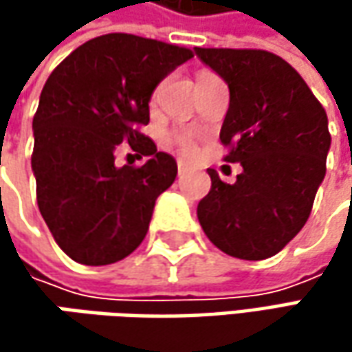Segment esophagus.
I'll return each instance as SVG.
<instances>
[{
	"label": "esophagus",
	"mask_w": 352,
	"mask_h": 352,
	"mask_svg": "<svg viewBox=\"0 0 352 352\" xmlns=\"http://www.w3.org/2000/svg\"><path fill=\"white\" fill-rule=\"evenodd\" d=\"M188 170V166H186V162H182V160H178V174H184Z\"/></svg>",
	"instance_id": "1"
}]
</instances>
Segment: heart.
Listing matches in <instances>:
<instances>
[{
    "label": "heart",
    "mask_w": 352,
    "mask_h": 352,
    "mask_svg": "<svg viewBox=\"0 0 352 352\" xmlns=\"http://www.w3.org/2000/svg\"><path fill=\"white\" fill-rule=\"evenodd\" d=\"M204 74V72H201ZM166 141L172 146H176L180 151V155L184 156H194L196 155L197 146L196 139H194V133L192 131H174L166 137Z\"/></svg>",
    "instance_id": "obj_1"
}]
</instances>
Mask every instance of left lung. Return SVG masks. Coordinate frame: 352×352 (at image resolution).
<instances>
[{
    "instance_id": "obj_1",
    "label": "left lung",
    "mask_w": 352,
    "mask_h": 352,
    "mask_svg": "<svg viewBox=\"0 0 352 352\" xmlns=\"http://www.w3.org/2000/svg\"><path fill=\"white\" fill-rule=\"evenodd\" d=\"M196 54L229 86L219 139L229 146L225 160L243 166L235 184L208 170L199 225L229 256H274L305 225L325 178L327 113L304 78L268 50L196 47Z\"/></svg>"
}]
</instances>
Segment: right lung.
Returning <instances> with one entry per match:
<instances>
[{
  "instance_id": "obj_1",
  "label": "right lung",
  "mask_w": 352,
  "mask_h": 352,
  "mask_svg": "<svg viewBox=\"0 0 352 352\" xmlns=\"http://www.w3.org/2000/svg\"><path fill=\"white\" fill-rule=\"evenodd\" d=\"M192 56L186 47L109 33L76 48L48 76L33 117L31 166L41 215L76 263L113 264L142 243L156 197L178 166L141 127L158 82ZM121 142L149 160L117 169Z\"/></svg>"
}]
</instances>
